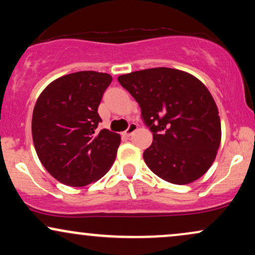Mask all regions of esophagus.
Wrapping results in <instances>:
<instances>
[{"label": "esophagus", "mask_w": 255, "mask_h": 255, "mask_svg": "<svg viewBox=\"0 0 255 255\" xmlns=\"http://www.w3.org/2000/svg\"><path fill=\"white\" fill-rule=\"evenodd\" d=\"M136 129H137V125L136 124H130L129 127L127 128V130L125 131V135L126 136H130L131 134H133Z\"/></svg>", "instance_id": "obj_1"}]
</instances>
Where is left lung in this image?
<instances>
[{
	"mask_svg": "<svg viewBox=\"0 0 255 255\" xmlns=\"http://www.w3.org/2000/svg\"><path fill=\"white\" fill-rule=\"evenodd\" d=\"M119 83L141 108L153 133L144 152L152 172L188 184L210 169L221 144V119L207 87L189 73L166 67L120 75Z\"/></svg>",
	"mask_w": 255,
	"mask_h": 255,
	"instance_id": "8db88e82",
	"label": "left lung"
}]
</instances>
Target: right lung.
Masks as SVG:
<instances>
[{
  "label": "right lung",
  "mask_w": 255,
  "mask_h": 255,
  "mask_svg": "<svg viewBox=\"0 0 255 255\" xmlns=\"http://www.w3.org/2000/svg\"><path fill=\"white\" fill-rule=\"evenodd\" d=\"M110 74L84 71L63 75L38 97L32 137L44 168L61 183L83 187L96 182L114 164L121 136L97 130L98 107Z\"/></svg>",
  "instance_id": "right-lung-1"
}]
</instances>
